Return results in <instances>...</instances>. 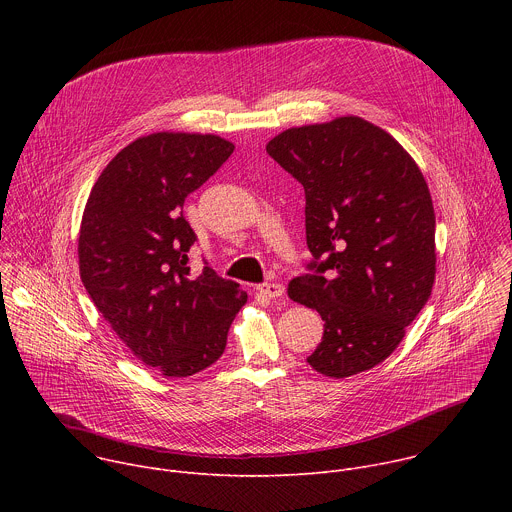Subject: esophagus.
Segmentation results:
<instances>
[{"mask_svg": "<svg viewBox=\"0 0 512 512\" xmlns=\"http://www.w3.org/2000/svg\"><path fill=\"white\" fill-rule=\"evenodd\" d=\"M257 289H259V294H263L265 298H271V300L281 298L283 291H285V287L281 283H273V281L261 283V285H257Z\"/></svg>", "mask_w": 512, "mask_h": 512, "instance_id": "esophagus-1", "label": "esophagus"}]
</instances>
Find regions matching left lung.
Masks as SVG:
<instances>
[{
    "mask_svg": "<svg viewBox=\"0 0 512 512\" xmlns=\"http://www.w3.org/2000/svg\"><path fill=\"white\" fill-rule=\"evenodd\" d=\"M267 154L306 192L312 261L287 294L324 320L310 367L334 379L369 371L431 296L435 214L423 174L360 117L285 129Z\"/></svg>",
    "mask_w": 512,
    "mask_h": 512,
    "instance_id": "left-lung-1",
    "label": "left lung"
}]
</instances>
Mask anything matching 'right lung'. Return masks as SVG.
I'll return each instance as SVG.
<instances>
[{"label": "right lung", "instance_id": "add662e5", "mask_svg": "<svg viewBox=\"0 0 512 512\" xmlns=\"http://www.w3.org/2000/svg\"><path fill=\"white\" fill-rule=\"evenodd\" d=\"M233 150L216 135L139 137L101 172L83 212L85 289L127 348L166 377H190L221 358L247 302L237 281L206 263L190 271L196 233L182 212Z\"/></svg>", "mask_w": 512, "mask_h": 512}]
</instances>
